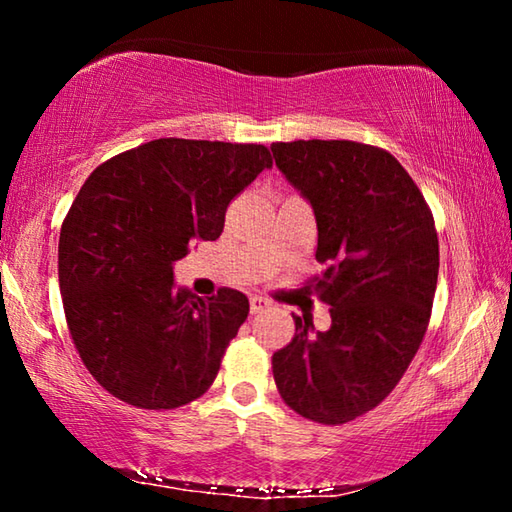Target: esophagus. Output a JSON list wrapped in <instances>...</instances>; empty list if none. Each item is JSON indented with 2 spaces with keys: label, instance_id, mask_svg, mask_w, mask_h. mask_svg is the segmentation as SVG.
Masks as SVG:
<instances>
[{
  "label": "esophagus",
  "instance_id": "obj_1",
  "mask_svg": "<svg viewBox=\"0 0 512 512\" xmlns=\"http://www.w3.org/2000/svg\"><path fill=\"white\" fill-rule=\"evenodd\" d=\"M273 302L262 296H250V314H262V311L271 309Z\"/></svg>",
  "mask_w": 512,
  "mask_h": 512
}]
</instances>
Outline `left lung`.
<instances>
[{
	"mask_svg": "<svg viewBox=\"0 0 512 512\" xmlns=\"http://www.w3.org/2000/svg\"><path fill=\"white\" fill-rule=\"evenodd\" d=\"M282 176L311 205L314 289L332 325L305 316L273 354L282 400L302 418L343 424L384 400L427 332L438 282V235L418 185L391 153L348 140L271 144Z\"/></svg>",
	"mask_w": 512,
	"mask_h": 512,
	"instance_id": "left-lung-1",
	"label": "left lung"
}]
</instances>
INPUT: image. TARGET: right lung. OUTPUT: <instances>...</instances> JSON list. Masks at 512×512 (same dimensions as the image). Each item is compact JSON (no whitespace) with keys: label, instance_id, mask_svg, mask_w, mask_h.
I'll return each mask as SVG.
<instances>
[{"label":"right lung","instance_id":"add662e5","mask_svg":"<svg viewBox=\"0 0 512 512\" xmlns=\"http://www.w3.org/2000/svg\"><path fill=\"white\" fill-rule=\"evenodd\" d=\"M273 160L262 144L146 142L90 173L60 230L58 282L85 368L140 409L201 397L248 316V298L176 289L189 241L219 239L232 198Z\"/></svg>","mask_w":512,"mask_h":512}]
</instances>
